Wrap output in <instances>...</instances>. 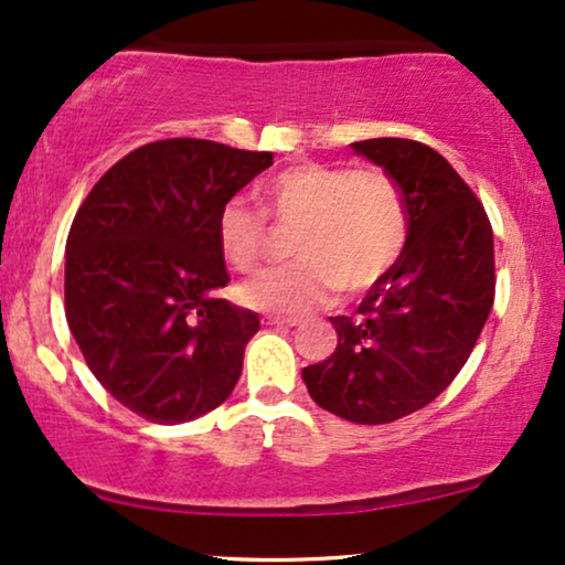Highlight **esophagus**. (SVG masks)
<instances>
[{
    "label": "esophagus",
    "instance_id": "1",
    "mask_svg": "<svg viewBox=\"0 0 565 565\" xmlns=\"http://www.w3.org/2000/svg\"><path fill=\"white\" fill-rule=\"evenodd\" d=\"M297 323H299L297 318H281V316H268L266 318V326H287V328H291Z\"/></svg>",
    "mask_w": 565,
    "mask_h": 565
}]
</instances>
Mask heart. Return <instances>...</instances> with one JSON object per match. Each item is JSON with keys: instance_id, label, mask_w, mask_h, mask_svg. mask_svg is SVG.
<instances>
[{"instance_id": "heart-1", "label": "heart", "mask_w": 565, "mask_h": 565, "mask_svg": "<svg viewBox=\"0 0 565 565\" xmlns=\"http://www.w3.org/2000/svg\"><path fill=\"white\" fill-rule=\"evenodd\" d=\"M260 200L281 226L297 230V266L242 287L253 310L302 316L331 305L339 291L365 295L388 278L409 237L404 192L385 169L302 161L263 184ZM218 245L239 270H258L270 255L268 221L242 198L218 213Z\"/></svg>"}]
</instances>
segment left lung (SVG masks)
<instances>
[{
  "label": "left lung",
  "mask_w": 565,
  "mask_h": 565,
  "mask_svg": "<svg viewBox=\"0 0 565 565\" xmlns=\"http://www.w3.org/2000/svg\"><path fill=\"white\" fill-rule=\"evenodd\" d=\"M398 182L409 213L402 260L331 323L339 344L302 381L335 417L388 425L440 396L467 365L495 299L492 226L475 190L430 146L352 142Z\"/></svg>",
  "instance_id": "obj_1"
}]
</instances>
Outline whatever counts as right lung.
Wrapping results in <instances>:
<instances>
[{
  "mask_svg": "<svg viewBox=\"0 0 565 565\" xmlns=\"http://www.w3.org/2000/svg\"><path fill=\"white\" fill-rule=\"evenodd\" d=\"M274 163L200 138L146 142L93 184L64 260V316L85 365L148 423L224 404L260 320L218 297L230 284L218 213Z\"/></svg>",
  "mask_w": 565,
  "mask_h": 565,
  "instance_id": "obj_1",
  "label": "right lung"
}]
</instances>
